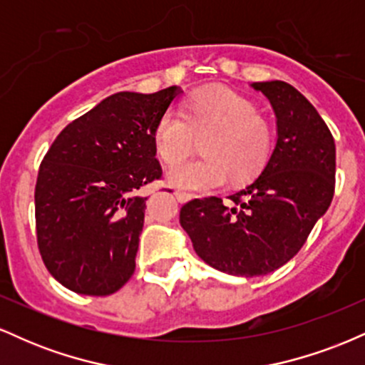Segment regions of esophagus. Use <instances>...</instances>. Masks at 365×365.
<instances>
[{"label": "esophagus", "instance_id": "34e87169", "mask_svg": "<svg viewBox=\"0 0 365 365\" xmlns=\"http://www.w3.org/2000/svg\"><path fill=\"white\" fill-rule=\"evenodd\" d=\"M175 197L178 199V202L185 204L188 202V200H192V195L187 194V192H180V190H175Z\"/></svg>", "mask_w": 365, "mask_h": 365}]
</instances>
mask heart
I'll list each match as a JSON object with an SVG mask.
<instances>
[{"mask_svg": "<svg viewBox=\"0 0 365 365\" xmlns=\"http://www.w3.org/2000/svg\"><path fill=\"white\" fill-rule=\"evenodd\" d=\"M204 136L206 158L176 162ZM153 137L158 156L168 165L178 163L166 173L168 183L188 192L216 190L228 175L233 182H247L266 166L274 144V130L255 104L221 87L195 91L182 104V113H163Z\"/></svg>", "mask_w": 365, "mask_h": 365, "instance_id": "1", "label": "heart"}]
</instances>
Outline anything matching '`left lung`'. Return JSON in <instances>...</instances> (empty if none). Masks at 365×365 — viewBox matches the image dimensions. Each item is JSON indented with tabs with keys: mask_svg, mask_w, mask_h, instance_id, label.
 Returning a JSON list of instances; mask_svg holds the SVG:
<instances>
[{
	"mask_svg": "<svg viewBox=\"0 0 365 365\" xmlns=\"http://www.w3.org/2000/svg\"><path fill=\"white\" fill-rule=\"evenodd\" d=\"M276 116L274 149L266 166L230 195L194 199L180 225L197 255L232 276H264L282 267L305 244L328 211L334 192L336 149L324 120L295 87L254 82Z\"/></svg>",
	"mask_w": 365,
	"mask_h": 365,
	"instance_id": "1",
	"label": "left lung"
}]
</instances>
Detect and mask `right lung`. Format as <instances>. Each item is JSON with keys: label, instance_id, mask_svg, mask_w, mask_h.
Returning a JSON list of instances; mask_svg holds the SVG:
<instances>
[{"label": "right lung", "instance_id": "add662e5", "mask_svg": "<svg viewBox=\"0 0 365 365\" xmlns=\"http://www.w3.org/2000/svg\"><path fill=\"white\" fill-rule=\"evenodd\" d=\"M116 92L61 130L36 183L37 244L54 279L111 295L135 271L144 226L140 187L161 177L154 127L182 94Z\"/></svg>", "mask_w": 365, "mask_h": 365}]
</instances>
